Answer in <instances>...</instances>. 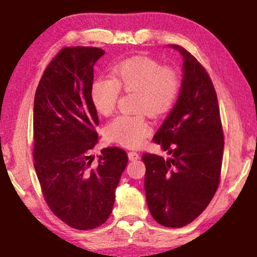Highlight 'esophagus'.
Segmentation results:
<instances>
[{"label":"esophagus","instance_id":"34e87169","mask_svg":"<svg viewBox=\"0 0 257 257\" xmlns=\"http://www.w3.org/2000/svg\"><path fill=\"white\" fill-rule=\"evenodd\" d=\"M128 157L131 161H135V160H139L140 159V154L136 153V152H129L128 153Z\"/></svg>","mask_w":257,"mask_h":257}]
</instances>
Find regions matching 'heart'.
Listing matches in <instances>:
<instances>
[{
  "instance_id": "1",
  "label": "heart",
  "mask_w": 257,
  "mask_h": 257,
  "mask_svg": "<svg viewBox=\"0 0 257 257\" xmlns=\"http://www.w3.org/2000/svg\"><path fill=\"white\" fill-rule=\"evenodd\" d=\"M111 78L98 77L90 88V97L100 114L110 115L117 104L119 90L136 93L135 110L146 111L159 117L175 104L181 81L179 74L170 67H161L150 59L123 61L111 69ZM152 133V126L143 112L118 115L105 126V134L111 141L136 148Z\"/></svg>"
}]
</instances>
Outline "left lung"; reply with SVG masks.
<instances>
[{"label": "left lung", "mask_w": 257, "mask_h": 257, "mask_svg": "<svg viewBox=\"0 0 257 257\" xmlns=\"http://www.w3.org/2000/svg\"><path fill=\"white\" fill-rule=\"evenodd\" d=\"M176 104L154 135L169 159L147 153L145 190L154 220L180 228L193 222L216 193L223 157V132L216 91L206 69L184 48Z\"/></svg>", "instance_id": "8db88e82"}]
</instances>
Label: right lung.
Here are the masks:
<instances>
[{"label":"right lung","mask_w":257,"mask_h":257,"mask_svg":"<svg viewBox=\"0 0 257 257\" xmlns=\"http://www.w3.org/2000/svg\"><path fill=\"white\" fill-rule=\"evenodd\" d=\"M104 50L63 48L51 60L34 100V167L50 210L69 227L88 230L108 220L128 163L117 147L101 150L96 168L89 152L98 142L90 97L94 66Z\"/></svg>","instance_id":"add662e5"}]
</instances>
